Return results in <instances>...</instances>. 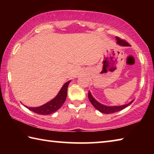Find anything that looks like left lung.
Here are the masks:
<instances>
[{
    "mask_svg": "<svg viewBox=\"0 0 154 154\" xmlns=\"http://www.w3.org/2000/svg\"><path fill=\"white\" fill-rule=\"evenodd\" d=\"M116 39H117V43L118 45H121V46H130V44L128 43L126 41L121 39L120 38L116 36ZM88 98L90 101V103L92 104V105L94 106V107L97 109L98 111H99L101 113H106V114H110V113H116V112H118L122 110V109H125L128 106H129L130 104H131L133 100H132L131 102H130L128 104H126V105H121V106H106L102 105V104L98 103L97 100H95V98L93 97L92 95L91 94L90 92L89 91L88 92Z\"/></svg>",
    "mask_w": 154,
    "mask_h": 154,
    "instance_id": "left-lung-1",
    "label": "left lung"
}]
</instances>
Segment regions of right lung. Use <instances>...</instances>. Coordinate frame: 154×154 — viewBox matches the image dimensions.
Masks as SVG:
<instances>
[{
	"label": "right lung",
	"instance_id": "add662e5",
	"mask_svg": "<svg viewBox=\"0 0 154 154\" xmlns=\"http://www.w3.org/2000/svg\"><path fill=\"white\" fill-rule=\"evenodd\" d=\"M70 82H71V81L65 83L56 97L52 99L51 100L49 101L48 103H45V105L37 106V107H28L27 106H25L31 111H33L34 113L37 114L49 115L54 113L57 110H58L65 102L67 96V88Z\"/></svg>",
	"mask_w": 154,
	"mask_h": 154
}]
</instances>
